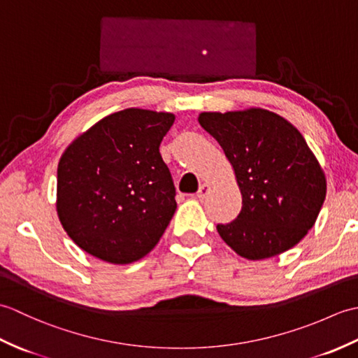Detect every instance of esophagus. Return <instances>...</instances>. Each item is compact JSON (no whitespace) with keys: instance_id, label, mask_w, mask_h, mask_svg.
<instances>
[{"instance_id":"esophagus-1","label":"esophagus","mask_w":358,"mask_h":358,"mask_svg":"<svg viewBox=\"0 0 358 358\" xmlns=\"http://www.w3.org/2000/svg\"><path fill=\"white\" fill-rule=\"evenodd\" d=\"M209 191H210V187H209V185H201L200 187H199V192H196V196H199V199H204V196H206L208 194H209Z\"/></svg>"}]
</instances>
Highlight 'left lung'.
<instances>
[{"instance_id":"obj_1","label":"left lung","mask_w":358,"mask_h":358,"mask_svg":"<svg viewBox=\"0 0 358 358\" xmlns=\"http://www.w3.org/2000/svg\"><path fill=\"white\" fill-rule=\"evenodd\" d=\"M199 123L218 141L241 191V210L217 224L220 237L248 260L294 248L320 214L324 172L306 140L277 113L264 109L203 112Z\"/></svg>"}]
</instances>
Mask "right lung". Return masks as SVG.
<instances>
[{
	"label": "right lung",
	"mask_w": 358,
	"mask_h": 358,
	"mask_svg": "<svg viewBox=\"0 0 358 358\" xmlns=\"http://www.w3.org/2000/svg\"><path fill=\"white\" fill-rule=\"evenodd\" d=\"M175 117L124 109L98 121L64 150L57 171V212L87 254L113 264L155 248L177 209L159 154Z\"/></svg>",
	"instance_id": "1"
}]
</instances>
